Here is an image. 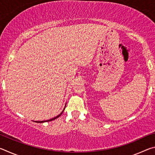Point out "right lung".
I'll return each instance as SVG.
<instances>
[{"label":"right lung","instance_id":"obj_1","mask_svg":"<svg viewBox=\"0 0 155 155\" xmlns=\"http://www.w3.org/2000/svg\"><path fill=\"white\" fill-rule=\"evenodd\" d=\"M65 105H66V104H65ZM65 107H64V110H63L62 111V112L61 113V114H60L59 115H57V116H56V117H53V118H52V119H50V120H44V121H35V122H38V123H43V122H49V121H52V120H55V119H57V118H58V117L60 116V115H61L62 114H63V112H64V109H65Z\"/></svg>","mask_w":155,"mask_h":155}]
</instances>
